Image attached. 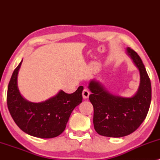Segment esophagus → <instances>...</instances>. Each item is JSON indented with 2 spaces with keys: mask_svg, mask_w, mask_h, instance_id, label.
Instances as JSON below:
<instances>
[{
  "mask_svg": "<svg viewBox=\"0 0 160 160\" xmlns=\"http://www.w3.org/2000/svg\"><path fill=\"white\" fill-rule=\"evenodd\" d=\"M90 95V92L88 91V88H84L83 91H82V96H83V98H85V99H87V98H88Z\"/></svg>",
  "mask_w": 160,
  "mask_h": 160,
  "instance_id": "esophagus-1",
  "label": "esophagus"
}]
</instances>
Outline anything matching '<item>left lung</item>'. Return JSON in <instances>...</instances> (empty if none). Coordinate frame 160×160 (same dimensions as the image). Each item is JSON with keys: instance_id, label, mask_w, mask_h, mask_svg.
Wrapping results in <instances>:
<instances>
[{"instance_id": "left-lung-1", "label": "left lung", "mask_w": 160, "mask_h": 160, "mask_svg": "<svg viewBox=\"0 0 160 160\" xmlns=\"http://www.w3.org/2000/svg\"><path fill=\"white\" fill-rule=\"evenodd\" d=\"M127 54L140 72V85L132 98L111 94L98 81L90 82L89 100L94 107V129L100 135L121 138L132 134L144 121L151 102V83L141 57L128 48Z\"/></svg>"}]
</instances>
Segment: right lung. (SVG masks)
Here are the masks:
<instances>
[{
  "mask_svg": "<svg viewBox=\"0 0 160 160\" xmlns=\"http://www.w3.org/2000/svg\"><path fill=\"white\" fill-rule=\"evenodd\" d=\"M22 62L14 69L8 85L7 102L10 113L26 134L40 138L57 137L65 130L73 109L82 102L83 86L72 94L60 91L44 102H29L22 98L18 88V73Z\"/></svg>",
  "mask_w": 160,
  "mask_h": 160,
  "instance_id": "right-lung-1",
  "label": "right lung"
}]
</instances>
